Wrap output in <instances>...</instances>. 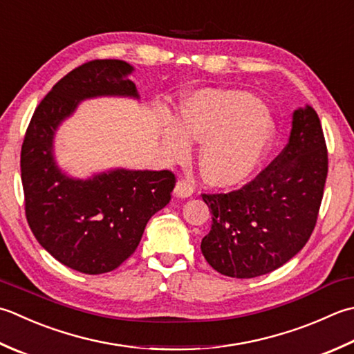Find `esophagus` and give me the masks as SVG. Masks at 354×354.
Segmentation results:
<instances>
[{"label": "esophagus", "instance_id": "1", "mask_svg": "<svg viewBox=\"0 0 354 354\" xmlns=\"http://www.w3.org/2000/svg\"><path fill=\"white\" fill-rule=\"evenodd\" d=\"M193 192H195V185L190 181H185V179H181L175 185V195L178 198H189L193 195Z\"/></svg>", "mask_w": 354, "mask_h": 354}]
</instances>
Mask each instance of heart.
Masks as SVG:
<instances>
[{
  "label": "heart",
  "instance_id": "1",
  "mask_svg": "<svg viewBox=\"0 0 354 354\" xmlns=\"http://www.w3.org/2000/svg\"><path fill=\"white\" fill-rule=\"evenodd\" d=\"M267 109L245 92L203 90L181 104L179 121L161 130L164 153L170 161H187L192 142H203L199 167L212 185L242 184L259 167L273 140Z\"/></svg>",
  "mask_w": 354,
  "mask_h": 354
}]
</instances>
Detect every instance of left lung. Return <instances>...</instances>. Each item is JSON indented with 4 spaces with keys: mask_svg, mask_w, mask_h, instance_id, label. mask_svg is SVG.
<instances>
[{
    "mask_svg": "<svg viewBox=\"0 0 354 354\" xmlns=\"http://www.w3.org/2000/svg\"><path fill=\"white\" fill-rule=\"evenodd\" d=\"M328 171L327 145L313 107L293 112L288 144L242 189L203 195L212 228L201 242L205 261L230 278L279 268L307 244Z\"/></svg>",
    "mask_w": 354,
    "mask_h": 354,
    "instance_id": "left-lung-1",
    "label": "left lung"
}]
</instances>
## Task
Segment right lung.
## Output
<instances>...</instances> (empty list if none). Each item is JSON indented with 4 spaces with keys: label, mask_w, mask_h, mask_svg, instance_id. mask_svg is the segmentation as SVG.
Masks as SVG:
<instances>
[{
    "label": "right lung",
    "mask_w": 354,
    "mask_h": 354,
    "mask_svg": "<svg viewBox=\"0 0 354 354\" xmlns=\"http://www.w3.org/2000/svg\"><path fill=\"white\" fill-rule=\"evenodd\" d=\"M133 72L121 59H95L73 68L35 110L21 147L26 218L41 247L68 268L101 274L136 250L144 228L171 198L169 170L113 169L76 179L53 155L55 131L78 104L98 96L140 100Z\"/></svg>",
    "instance_id": "right-lung-1"
}]
</instances>
